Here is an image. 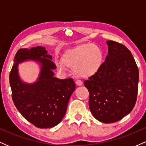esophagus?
<instances>
[{
	"mask_svg": "<svg viewBox=\"0 0 146 146\" xmlns=\"http://www.w3.org/2000/svg\"><path fill=\"white\" fill-rule=\"evenodd\" d=\"M75 84H76L77 86H82V84H83L82 82V81H80V80H78V81L75 82Z\"/></svg>",
	"mask_w": 146,
	"mask_h": 146,
	"instance_id": "esophagus-1",
	"label": "esophagus"
}]
</instances>
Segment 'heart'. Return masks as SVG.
Segmentation results:
<instances>
[{
  "mask_svg": "<svg viewBox=\"0 0 146 146\" xmlns=\"http://www.w3.org/2000/svg\"><path fill=\"white\" fill-rule=\"evenodd\" d=\"M104 60V54L99 46L93 44H82L66 50L62 56V63L56 62L60 69L64 66L73 69V73L82 78L93 76L100 71Z\"/></svg>",
  "mask_w": 146,
  "mask_h": 146,
  "instance_id": "obj_1",
  "label": "heart"
}]
</instances>
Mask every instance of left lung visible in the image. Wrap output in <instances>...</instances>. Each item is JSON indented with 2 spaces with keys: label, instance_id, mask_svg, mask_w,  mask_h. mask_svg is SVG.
<instances>
[{
  "label": "left lung",
  "instance_id": "8db88e82",
  "mask_svg": "<svg viewBox=\"0 0 146 146\" xmlns=\"http://www.w3.org/2000/svg\"><path fill=\"white\" fill-rule=\"evenodd\" d=\"M108 56L100 70L84 86L89 92V108L96 119L105 123L121 120L133 109L138 92L139 70L124 45L106 41Z\"/></svg>",
  "mask_w": 146,
  "mask_h": 146
}]
</instances>
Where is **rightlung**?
Returning <instances> with one entry per match:
<instances>
[{
    "mask_svg": "<svg viewBox=\"0 0 146 146\" xmlns=\"http://www.w3.org/2000/svg\"><path fill=\"white\" fill-rule=\"evenodd\" d=\"M29 60L39 63L41 69L38 79L33 83H25L18 73V65ZM14 62L9 83L16 108L24 118L38 128L56 126L64 117L69 99L75 89L73 80L54 77L53 71L56 66L43 46L20 48Z\"/></svg>",
    "mask_w": 146,
    "mask_h": 146,
    "instance_id": "add662e5",
    "label": "right lung"
}]
</instances>
